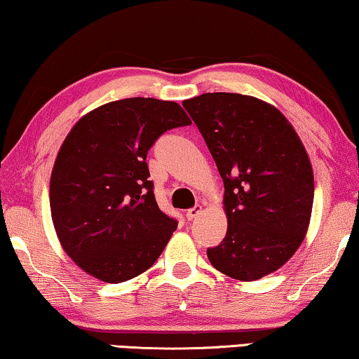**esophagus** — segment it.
I'll return each mask as SVG.
<instances>
[{"mask_svg":"<svg viewBox=\"0 0 359 359\" xmlns=\"http://www.w3.org/2000/svg\"><path fill=\"white\" fill-rule=\"evenodd\" d=\"M202 212V207L201 205H196V207H192V208H189V210L186 212V218L189 219V222H192V219H194L198 213Z\"/></svg>","mask_w":359,"mask_h":359,"instance_id":"1","label":"esophagus"}]
</instances>
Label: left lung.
Wrapping results in <instances>:
<instances>
[{"label": "left lung", "mask_w": 359, "mask_h": 359, "mask_svg": "<svg viewBox=\"0 0 359 359\" xmlns=\"http://www.w3.org/2000/svg\"><path fill=\"white\" fill-rule=\"evenodd\" d=\"M224 183L228 231L207 249L218 271L255 280L279 269L305 239L314 180L299 135L278 109L236 93L183 102Z\"/></svg>", "instance_id": "8db88e82"}]
</instances>
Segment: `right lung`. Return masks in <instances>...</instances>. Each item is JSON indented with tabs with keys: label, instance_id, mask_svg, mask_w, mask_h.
Listing matches in <instances>:
<instances>
[{
	"label": "right lung",
	"instance_id": "1",
	"mask_svg": "<svg viewBox=\"0 0 359 359\" xmlns=\"http://www.w3.org/2000/svg\"><path fill=\"white\" fill-rule=\"evenodd\" d=\"M191 125L180 104L120 99L91 110L59 149L49 183L62 249L88 274L118 284L152 266L178 226L158 208L147 151Z\"/></svg>",
	"mask_w": 359,
	"mask_h": 359
}]
</instances>
